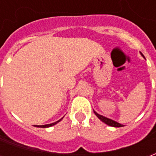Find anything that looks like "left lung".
Masks as SVG:
<instances>
[{
  "label": "left lung",
  "instance_id": "1",
  "mask_svg": "<svg viewBox=\"0 0 156 156\" xmlns=\"http://www.w3.org/2000/svg\"><path fill=\"white\" fill-rule=\"evenodd\" d=\"M94 112L95 115H96V116H97L100 120H102L104 123H105L106 124H108V125H109V126H113V127H123V126H124L123 124H119V123H118V122H116V121L112 120V119H108V118L105 117V116H103V115H98V113H96L95 111Z\"/></svg>",
  "mask_w": 156,
  "mask_h": 156
}]
</instances>
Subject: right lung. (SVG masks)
<instances>
[{
  "instance_id": "1",
  "label": "right lung",
  "mask_w": 156,
  "mask_h": 156,
  "mask_svg": "<svg viewBox=\"0 0 156 156\" xmlns=\"http://www.w3.org/2000/svg\"><path fill=\"white\" fill-rule=\"evenodd\" d=\"M61 119H59L58 121H57V122H54V123H52V124H45V125H37V126H36V127H41V128H48V127H51V126H52V125H54V124H56L57 123H58L59 121L62 120Z\"/></svg>"
}]
</instances>
